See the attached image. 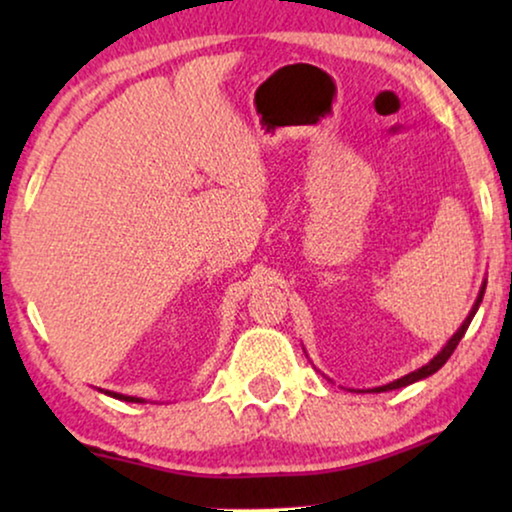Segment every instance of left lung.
I'll return each instance as SVG.
<instances>
[{
	"label": "left lung",
	"instance_id": "obj_1",
	"mask_svg": "<svg viewBox=\"0 0 512 512\" xmlns=\"http://www.w3.org/2000/svg\"><path fill=\"white\" fill-rule=\"evenodd\" d=\"M482 296H485V284H482V289H480V296H478V300H475V305H473V310H471V314H468L466 317V321L464 324H461V328L457 333L452 335L450 338V342H447V345L443 347V352H440L436 359H431L429 363H426V366H422L419 370H415V373H410V375H405V377H401V380H396V382H389V384H384V387H375L373 391H377V394H380V391H391V389H401V387H408V384H412V382H417V380H424V377H429V375H433L436 373V370H440L445 366V361L450 359L452 356V352L454 349H457V345H459V340L464 338V333H466V328H468V324H471V319L475 317V312H478V307H480V303H482Z\"/></svg>",
	"mask_w": 512,
	"mask_h": 512
}]
</instances>
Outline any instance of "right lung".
<instances>
[{
  "mask_svg": "<svg viewBox=\"0 0 512 512\" xmlns=\"http://www.w3.org/2000/svg\"><path fill=\"white\" fill-rule=\"evenodd\" d=\"M109 396L121 398V401H137V403H142V401H139V398H132V396H121V394H109Z\"/></svg>",
  "mask_w": 512,
  "mask_h": 512,
  "instance_id": "add662e5",
  "label": "right lung"
}]
</instances>
